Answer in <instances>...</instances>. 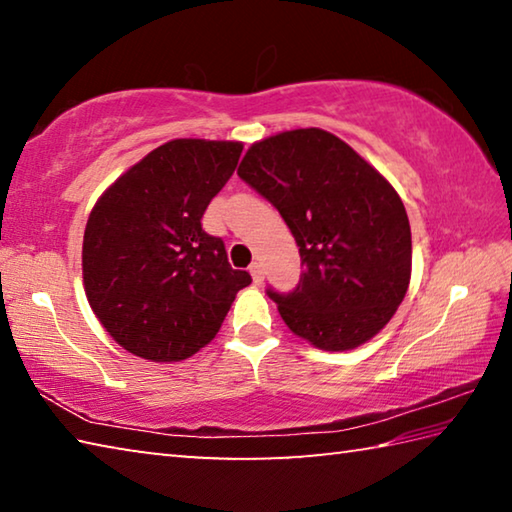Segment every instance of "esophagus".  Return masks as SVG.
<instances>
[{
  "label": "esophagus",
  "mask_w": 512,
  "mask_h": 512,
  "mask_svg": "<svg viewBox=\"0 0 512 512\" xmlns=\"http://www.w3.org/2000/svg\"><path fill=\"white\" fill-rule=\"evenodd\" d=\"M250 275H253V282L255 284H264V268L259 262H255L253 266H250Z\"/></svg>",
  "instance_id": "esophagus-1"
}]
</instances>
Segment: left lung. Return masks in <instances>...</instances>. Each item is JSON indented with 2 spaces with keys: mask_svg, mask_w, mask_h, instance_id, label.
Wrapping results in <instances>:
<instances>
[{
  "mask_svg": "<svg viewBox=\"0 0 512 512\" xmlns=\"http://www.w3.org/2000/svg\"><path fill=\"white\" fill-rule=\"evenodd\" d=\"M237 173L277 207L300 248L298 287L268 289L291 332L327 352L379 334L411 282V225L393 185L323 128L255 142Z\"/></svg>",
  "mask_w": 512,
  "mask_h": 512,
  "instance_id": "8db88e82",
  "label": "left lung"
}]
</instances>
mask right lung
Instances as JSON below:
<instances>
[{"mask_svg":"<svg viewBox=\"0 0 512 512\" xmlns=\"http://www.w3.org/2000/svg\"><path fill=\"white\" fill-rule=\"evenodd\" d=\"M241 142L171 140L99 196L83 235V287L106 332L135 357L183 361L210 343L250 284L201 225Z\"/></svg>","mask_w":512,"mask_h":512,"instance_id":"obj_1","label":"right lung"}]
</instances>
